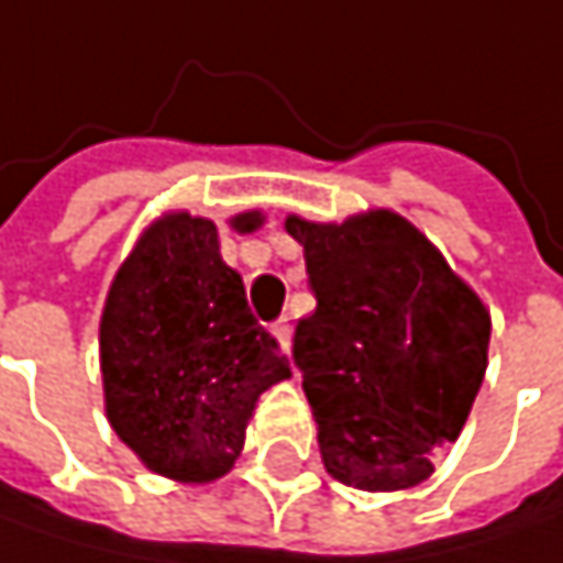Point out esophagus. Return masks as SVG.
Returning a JSON list of instances; mask_svg holds the SVG:
<instances>
[{"mask_svg":"<svg viewBox=\"0 0 563 563\" xmlns=\"http://www.w3.org/2000/svg\"><path fill=\"white\" fill-rule=\"evenodd\" d=\"M271 334H274V338L280 341L283 351H289V322H286V319L274 322V325H271Z\"/></svg>","mask_w":563,"mask_h":563,"instance_id":"obj_1","label":"esophagus"}]
</instances>
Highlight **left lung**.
I'll return each instance as SVG.
<instances>
[{
    "label": "left lung",
    "instance_id": "1",
    "mask_svg": "<svg viewBox=\"0 0 563 563\" xmlns=\"http://www.w3.org/2000/svg\"><path fill=\"white\" fill-rule=\"evenodd\" d=\"M316 312L292 361L334 481L393 493L429 481L486 374L489 309L432 241L393 209L344 222L286 216Z\"/></svg>",
    "mask_w": 563,
    "mask_h": 563
}]
</instances>
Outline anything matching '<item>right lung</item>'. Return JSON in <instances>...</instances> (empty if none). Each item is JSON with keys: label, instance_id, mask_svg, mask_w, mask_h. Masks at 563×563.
Listing matches in <instances>:
<instances>
[{"label": "right lung", "instance_id": "right-lung-1", "mask_svg": "<svg viewBox=\"0 0 563 563\" xmlns=\"http://www.w3.org/2000/svg\"><path fill=\"white\" fill-rule=\"evenodd\" d=\"M238 234L261 209L231 216ZM106 419L137 461L177 484H212L241 457L264 389L289 380L277 338L247 306L212 219H154L115 271L99 319Z\"/></svg>", "mask_w": 563, "mask_h": 563}]
</instances>
